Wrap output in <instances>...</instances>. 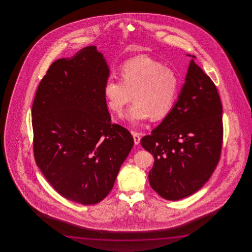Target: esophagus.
Segmentation results:
<instances>
[{"instance_id": "34e87169", "label": "esophagus", "mask_w": 252, "mask_h": 252, "mask_svg": "<svg viewBox=\"0 0 252 252\" xmlns=\"http://www.w3.org/2000/svg\"><path fill=\"white\" fill-rule=\"evenodd\" d=\"M132 135H133L134 143H135V145L139 144V141H140V135H139V133L134 131V132H132Z\"/></svg>"}]
</instances>
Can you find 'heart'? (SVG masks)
<instances>
[{
  "label": "heart",
  "mask_w": 252,
  "mask_h": 252,
  "mask_svg": "<svg viewBox=\"0 0 252 252\" xmlns=\"http://www.w3.org/2000/svg\"><path fill=\"white\" fill-rule=\"evenodd\" d=\"M122 81L109 78L102 88L108 107L121 113L126 104L135 102L124 115L134 126L152 117H166L175 105L179 81L174 70L147 55L137 56L121 67Z\"/></svg>",
  "instance_id": "1"
}]
</instances>
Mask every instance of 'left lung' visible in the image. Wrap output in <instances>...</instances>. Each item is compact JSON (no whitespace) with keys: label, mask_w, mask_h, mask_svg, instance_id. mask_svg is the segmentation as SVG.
<instances>
[{"label":"left lung","mask_w":252,"mask_h":252,"mask_svg":"<svg viewBox=\"0 0 252 252\" xmlns=\"http://www.w3.org/2000/svg\"><path fill=\"white\" fill-rule=\"evenodd\" d=\"M190 61L185 84L170 113L140 143L154 157L150 187L177 201L197 192L219 162L222 105L214 82Z\"/></svg>","instance_id":"obj_1"}]
</instances>
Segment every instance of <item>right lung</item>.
Returning a JSON list of instances; mask_svg holds the SVG:
<instances>
[{
    "label": "right lung",
    "mask_w": 252,
    "mask_h": 252,
    "mask_svg": "<svg viewBox=\"0 0 252 252\" xmlns=\"http://www.w3.org/2000/svg\"><path fill=\"white\" fill-rule=\"evenodd\" d=\"M109 75L103 55L86 47L50 65L33 102L37 166L58 193L85 205L107 196L133 147L128 129L111 124Z\"/></svg>",
    "instance_id": "add662e5"
}]
</instances>
